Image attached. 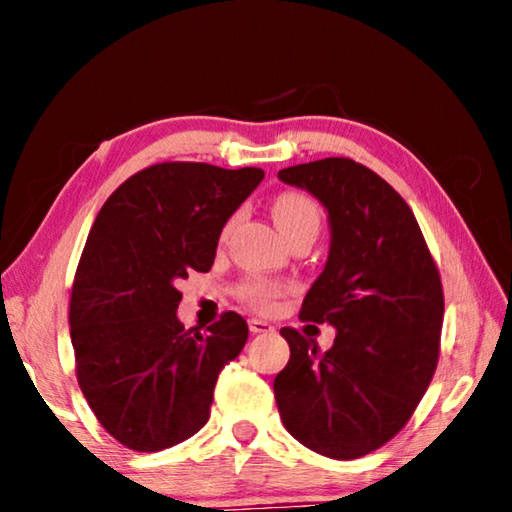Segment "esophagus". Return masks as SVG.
<instances>
[{"label": "esophagus", "mask_w": 512, "mask_h": 512, "mask_svg": "<svg viewBox=\"0 0 512 512\" xmlns=\"http://www.w3.org/2000/svg\"><path fill=\"white\" fill-rule=\"evenodd\" d=\"M248 327H250V332H253V334H271V332H275V327L271 323H266V320H262V318H250Z\"/></svg>", "instance_id": "34e87169"}]
</instances>
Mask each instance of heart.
I'll list each match as a JSON object with an SVG mask.
<instances>
[{"mask_svg": "<svg viewBox=\"0 0 512 512\" xmlns=\"http://www.w3.org/2000/svg\"><path fill=\"white\" fill-rule=\"evenodd\" d=\"M271 210H273V219L277 223V228H280L282 235L287 237V241L291 237H296L298 232H305V230L318 232L320 228L318 207L305 194L284 192L275 198ZM230 228H232V221L223 225L221 241L228 237ZM289 289L291 287L287 282L273 280V277H246V280L237 287V296L241 298V302H246L250 309L271 311L275 307V302L280 300Z\"/></svg>", "mask_w": 512, "mask_h": 512, "instance_id": "1", "label": "heart"}]
</instances>
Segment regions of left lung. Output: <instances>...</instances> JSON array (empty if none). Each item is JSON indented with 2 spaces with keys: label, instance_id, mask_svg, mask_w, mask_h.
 <instances>
[{
  "label": "left lung",
  "instance_id": "obj_1",
  "mask_svg": "<svg viewBox=\"0 0 512 512\" xmlns=\"http://www.w3.org/2000/svg\"><path fill=\"white\" fill-rule=\"evenodd\" d=\"M277 176L314 194L329 214V257L300 320L336 327L327 352L298 329H280L291 357L273 381L277 411L311 452L350 461L402 431L427 393L443 282L411 207L372 169L325 158Z\"/></svg>",
  "mask_w": 512,
  "mask_h": 512
}]
</instances>
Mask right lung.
<instances>
[{"label":"right lung","mask_w":512,"mask_h":512,"mask_svg":"<svg viewBox=\"0 0 512 512\" xmlns=\"http://www.w3.org/2000/svg\"><path fill=\"white\" fill-rule=\"evenodd\" d=\"M255 167L158 162L103 203L69 300L76 379L101 427L135 452L183 443L210 418L219 372L248 341L237 311L205 334L176 316L189 273H207L225 221L262 183Z\"/></svg>","instance_id":"obj_1"}]
</instances>
